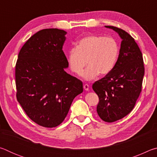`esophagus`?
Returning <instances> with one entry per match:
<instances>
[{
    "mask_svg": "<svg viewBox=\"0 0 157 157\" xmlns=\"http://www.w3.org/2000/svg\"><path fill=\"white\" fill-rule=\"evenodd\" d=\"M84 89L85 91H89V84H84Z\"/></svg>",
    "mask_w": 157,
    "mask_h": 157,
    "instance_id": "1",
    "label": "esophagus"
}]
</instances>
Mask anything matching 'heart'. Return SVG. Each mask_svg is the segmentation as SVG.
Listing matches in <instances>:
<instances>
[{
	"mask_svg": "<svg viewBox=\"0 0 157 157\" xmlns=\"http://www.w3.org/2000/svg\"><path fill=\"white\" fill-rule=\"evenodd\" d=\"M120 48L113 37L91 34L79 40L77 46L68 52V62L71 71L80 75L88 63L89 66L82 73L86 81L100 75L109 73L118 59Z\"/></svg>",
	"mask_w": 157,
	"mask_h": 157,
	"instance_id": "obj_1",
	"label": "heart"
}]
</instances>
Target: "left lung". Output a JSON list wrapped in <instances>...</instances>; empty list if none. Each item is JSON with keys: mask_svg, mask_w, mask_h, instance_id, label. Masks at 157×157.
Returning <instances> with one entry per match:
<instances>
[{"mask_svg": "<svg viewBox=\"0 0 157 157\" xmlns=\"http://www.w3.org/2000/svg\"><path fill=\"white\" fill-rule=\"evenodd\" d=\"M122 39L118 61L113 70L93 84L99 97L97 112L102 121L112 123L134 109L141 92L144 64L142 52L131 35L121 28L105 25Z\"/></svg>", "mask_w": 157, "mask_h": 157, "instance_id": "left-lung-1", "label": "left lung"}]
</instances>
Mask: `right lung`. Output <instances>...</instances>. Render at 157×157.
Wrapping results in <instances>:
<instances>
[{"label":"right lung","mask_w":157,"mask_h":157,"mask_svg":"<svg viewBox=\"0 0 157 157\" xmlns=\"http://www.w3.org/2000/svg\"><path fill=\"white\" fill-rule=\"evenodd\" d=\"M66 33L57 28L37 32L21 48L16 64L18 102L32 121L45 127L62 123L74 98L83 92L82 81L65 71Z\"/></svg>","instance_id":"1"}]
</instances>
